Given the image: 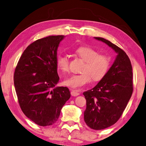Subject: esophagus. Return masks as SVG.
I'll list each match as a JSON object with an SVG mask.
<instances>
[{"label":"esophagus","mask_w":146,"mask_h":146,"mask_svg":"<svg viewBox=\"0 0 146 146\" xmlns=\"http://www.w3.org/2000/svg\"><path fill=\"white\" fill-rule=\"evenodd\" d=\"M80 94V93L77 90H72L71 91V95L72 96H78Z\"/></svg>","instance_id":"esophagus-1"}]
</instances>
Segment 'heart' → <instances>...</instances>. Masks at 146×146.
<instances>
[{
    "mask_svg": "<svg viewBox=\"0 0 146 146\" xmlns=\"http://www.w3.org/2000/svg\"><path fill=\"white\" fill-rule=\"evenodd\" d=\"M76 53L86 62L82 69L83 73L72 74L67 78L64 83L67 86L78 89L89 84L93 78L94 81L100 80L106 74L110 60L107 56L99 54L95 49L88 46L80 47ZM57 66L63 72L69 70V59L68 56L60 54L57 59Z\"/></svg>",
    "mask_w": 146,
    "mask_h": 146,
    "instance_id": "obj_1",
    "label": "heart"
}]
</instances>
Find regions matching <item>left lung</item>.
I'll list each match as a JSON object with an SVG mask.
<instances>
[{
  "label": "left lung",
  "mask_w": 146,
  "mask_h": 146,
  "mask_svg": "<svg viewBox=\"0 0 146 146\" xmlns=\"http://www.w3.org/2000/svg\"><path fill=\"white\" fill-rule=\"evenodd\" d=\"M110 47L117 56L106 74L93 89L85 91L84 121L92 129L102 130L117 121L133 91V68L124 51L109 40L94 37Z\"/></svg>",
  "instance_id": "1"
}]
</instances>
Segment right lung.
<instances>
[{
  "label": "right lung",
  "instance_id": "add662e5",
  "mask_svg": "<svg viewBox=\"0 0 146 146\" xmlns=\"http://www.w3.org/2000/svg\"><path fill=\"white\" fill-rule=\"evenodd\" d=\"M63 35L36 40L25 49L15 69L13 80L23 113L40 126L57 121L62 106L70 97L66 87H55L59 81L57 51Z\"/></svg>",
  "mask_w": 146,
  "mask_h": 146
}]
</instances>
